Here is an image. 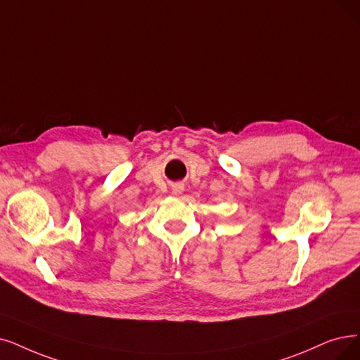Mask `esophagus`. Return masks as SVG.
Instances as JSON below:
<instances>
[{
	"mask_svg": "<svg viewBox=\"0 0 360 360\" xmlns=\"http://www.w3.org/2000/svg\"><path fill=\"white\" fill-rule=\"evenodd\" d=\"M171 189H172V195H181L184 191V183L176 181L174 184H171Z\"/></svg>",
	"mask_w": 360,
	"mask_h": 360,
	"instance_id": "1",
	"label": "esophagus"
}]
</instances>
